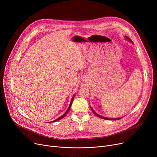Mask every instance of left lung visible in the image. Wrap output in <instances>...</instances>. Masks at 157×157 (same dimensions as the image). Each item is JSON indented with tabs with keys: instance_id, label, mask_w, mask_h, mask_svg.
Masks as SVG:
<instances>
[{
	"instance_id": "8db88e82",
	"label": "left lung",
	"mask_w": 157,
	"mask_h": 157,
	"mask_svg": "<svg viewBox=\"0 0 157 157\" xmlns=\"http://www.w3.org/2000/svg\"><path fill=\"white\" fill-rule=\"evenodd\" d=\"M126 37V39H127L128 40H131L130 39V38H128V37ZM91 109H92V112L96 115V116H97L98 117H99L100 118H102V119H104V120H118V119H120V118H105V117H102V116H100L99 114H97L93 109H92V108H91Z\"/></svg>"
}]
</instances>
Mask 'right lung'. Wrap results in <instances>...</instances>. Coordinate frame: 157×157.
Returning <instances> with one entry per match:
<instances>
[{
    "instance_id": "add662e5",
    "label": "right lung",
    "mask_w": 157,
    "mask_h": 157,
    "mask_svg": "<svg viewBox=\"0 0 157 157\" xmlns=\"http://www.w3.org/2000/svg\"><path fill=\"white\" fill-rule=\"evenodd\" d=\"M74 96L72 98V99H71V103H70V105H69V108L67 109V111H66L63 115H62V116H61L60 118H57L56 120H54L53 121V122H55V121H59V120H60V119H62V118H63L65 116V115L66 114H67V113L69 112V111L70 110V108H71V105H72V101H74Z\"/></svg>"
}]
</instances>
